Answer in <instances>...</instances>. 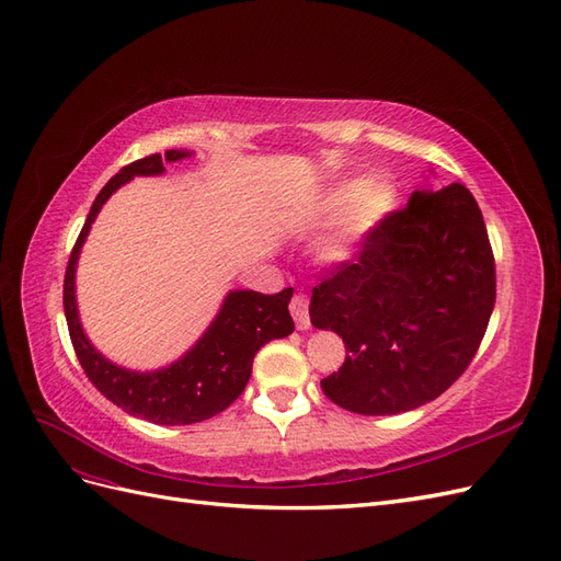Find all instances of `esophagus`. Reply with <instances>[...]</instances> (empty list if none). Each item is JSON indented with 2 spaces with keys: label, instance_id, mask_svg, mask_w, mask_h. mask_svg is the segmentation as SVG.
<instances>
[{
  "label": "esophagus",
  "instance_id": "esophagus-1",
  "mask_svg": "<svg viewBox=\"0 0 561 561\" xmlns=\"http://www.w3.org/2000/svg\"><path fill=\"white\" fill-rule=\"evenodd\" d=\"M290 313L297 322L299 330H309L311 328V318H309V299L304 295H295L290 301Z\"/></svg>",
  "mask_w": 561,
  "mask_h": 561
}]
</instances>
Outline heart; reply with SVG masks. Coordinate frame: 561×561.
Segmentation results:
<instances>
[{
  "label": "heart",
  "instance_id": "b5f03b06",
  "mask_svg": "<svg viewBox=\"0 0 561 561\" xmlns=\"http://www.w3.org/2000/svg\"><path fill=\"white\" fill-rule=\"evenodd\" d=\"M398 186L388 180H344L336 182L320 201V217L336 219L334 229L320 243V260L339 264L351 260L363 243L398 208Z\"/></svg>",
  "mask_w": 561,
  "mask_h": 561
}]
</instances>
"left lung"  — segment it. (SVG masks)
<instances>
[{
  "instance_id": "left-lung-1",
  "label": "left lung",
  "mask_w": 561,
  "mask_h": 561,
  "mask_svg": "<svg viewBox=\"0 0 561 561\" xmlns=\"http://www.w3.org/2000/svg\"><path fill=\"white\" fill-rule=\"evenodd\" d=\"M496 301V266L478 201L463 184L414 192L313 287L311 322L344 339L322 393L388 416L443 396L463 375Z\"/></svg>"
}]
</instances>
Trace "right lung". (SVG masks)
Masks as SVG:
<instances>
[{"instance_id":"add662e5","label":"right lung","mask_w":561,"mask_h":561,"mask_svg":"<svg viewBox=\"0 0 561 561\" xmlns=\"http://www.w3.org/2000/svg\"><path fill=\"white\" fill-rule=\"evenodd\" d=\"M186 157H192V151L168 149L165 157L151 154L133 161L100 190L72 248L70 262H67L62 287L67 330H70L75 353L91 383L130 416L147 419L159 426H190V423L225 412L243 393L257 351L271 339H283L295 330L293 316L287 311L293 287H285L278 295H262L254 290L229 293L222 309L198 342L180 360L157 371H133L114 365L103 353H98L89 336L83 334L75 297V274L81 245L87 241L100 208L118 186L135 175H161L165 171L163 163Z\"/></svg>"}]
</instances>
